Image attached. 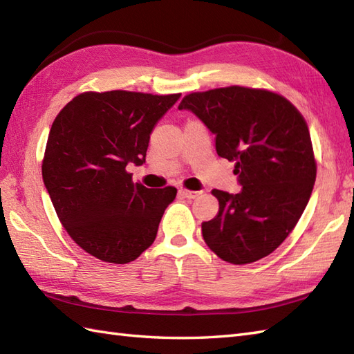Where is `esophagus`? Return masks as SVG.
I'll return each instance as SVG.
<instances>
[{
    "label": "esophagus",
    "mask_w": 354,
    "mask_h": 354,
    "mask_svg": "<svg viewBox=\"0 0 354 354\" xmlns=\"http://www.w3.org/2000/svg\"><path fill=\"white\" fill-rule=\"evenodd\" d=\"M179 194L185 197V199H196V197H199L202 194V192H192V190H185V188H180Z\"/></svg>",
    "instance_id": "1"
}]
</instances>
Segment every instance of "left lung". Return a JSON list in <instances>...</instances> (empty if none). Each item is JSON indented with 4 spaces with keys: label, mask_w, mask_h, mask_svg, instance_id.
<instances>
[{
    "label": "left lung",
    "mask_w": 354,
    "mask_h": 354,
    "mask_svg": "<svg viewBox=\"0 0 354 354\" xmlns=\"http://www.w3.org/2000/svg\"><path fill=\"white\" fill-rule=\"evenodd\" d=\"M179 110L216 136L218 157L235 162L241 192L212 190L218 214L202 223L208 248L243 266L274 252L297 225L315 184L317 164L305 119L283 96L221 87L187 95Z\"/></svg>",
    "instance_id": "8db88e82"
}]
</instances>
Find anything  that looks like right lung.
<instances>
[{
	"instance_id": "add662e5",
	"label": "right lung",
	"mask_w": 354,
	"mask_h": 354,
	"mask_svg": "<svg viewBox=\"0 0 354 354\" xmlns=\"http://www.w3.org/2000/svg\"><path fill=\"white\" fill-rule=\"evenodd\" d=\"M180 93L86 92L57 114L48 136L42 178L66 232L92 257L127 264L153 243L176 188L133 183L158 120Z\"/></svg>"
}]
</instances>
